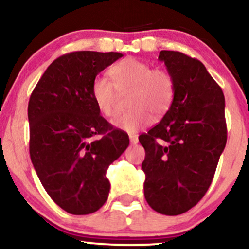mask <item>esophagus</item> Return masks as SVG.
Wrapping results in <instances>:
<instances>
[{"mask_svg":"<svg viewBox=\"0 0 249 249\" xmlns=\"http://www.w3.org/2000/svg\"><path fill=\"white\" fill-rule=\"evenodd\" d=\"M138 137L137 136H130V142L132 145H136V144H138Z\"/></svg>","mask_w":249,"mask_h":249,"instance_id":"1","label":"esophagus"}]
</instances>
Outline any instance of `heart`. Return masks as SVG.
I'll list each match as a JSON object with an SVG mask.
<instances>
[{
	"label": "heart",
	"mask_w": 249,
	"mask_h": 249,
	"mask_svg": "<svg viewBox=\"0 0 249 249\" xmlns=\"http://www.w3.org/2000/svg\"><path fill=\"white\" fill-rule=\"evenodd\" d=\"M110 78L98 75L91 84V96L99 112L105 117L116 113L118 92H127L126 112L112 121L116 127L136 133L152 123L153 116L167 112L174 97V81L170 72L153 69L151 64L136 58H125L110 69Z\"/></svg>",
	"instance_id": "b5f03b06"
}]
</instances>
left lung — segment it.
<instances>
[{"mask_svg":"<svg viewBox=\"0 0 249 249\" xmlns=\"http://www.w3.org/2000/svg\"><path fill=\"white\" fill-rule=\"evenodd\" d=\"M159 61L174 81V97L159 124L139 136L145 148L144 196L156 212L191 210L212 182L227 142L225 97L198 59L162 50Z\"/></svg>","mask_w":249,"mask_h":249,"instance_id":"8db88e82","label":"left lung"}]
</instances>
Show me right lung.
<instances>
[{"label":"right lung","mask_w":249,"mask_h":249,"mask_svg":"<svg viewBox=\"0 0 249 249\" xmlns=\"http://www.w3.org/2000/svg\"><path fill=\"white\" fill-rule=\"evenodd\" d=\"M121 57L97 51L63 55L30 96L31 162L50 198L70 214L85 215L105 204L107 168L130 142L103 118L91 96L93 78Z\"/></svg>","instance_id":"add662e5"}]
</instances>
